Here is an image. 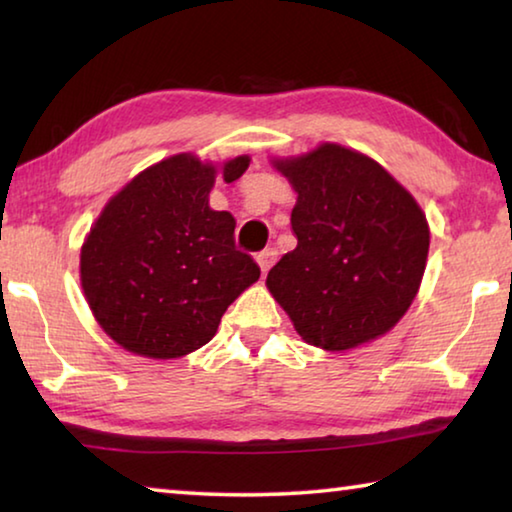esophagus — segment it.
Returning a JSON list of instances; mask_svg holds the SVG:
<instances>
[{
  "instance_id": "34e87169",
  "label": "esophagus",
  "mask_w": 512,
  "mask_h": 512,
  "mask_svg": "<svg viewBox=\"0 0 512 512\" xmlns=\"http://www.w3.org/2000/svg\"><path fill=\"white\" fill-rule=\"evenodd\" d=\"M275 259H277V248L273 246H268L262 250V253H257V264L262 268V273H266L268 268L275 264Z\"/></svg>"
}]
</instances>
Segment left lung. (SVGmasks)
Wrapping results in <instances>:
<instances>
[{"label":"left lung","instance_id":"8db88e82","mask_svg":"<svg viewBox=\"0 0 512 512\" xmlns=\"http://www.w3.org/2000/svg\"><path fill=\"white\" fill-rule=\"evenodd\" d=\"M273 164L298 192V246L268 271V291L316 348L341 352L386 334L427 266L420 205L381 164L341 144Z\"/></svg>","mask_w":512,"mask_h":512}]
</instances>
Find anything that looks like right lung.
Segmentation results:
<instances>
[{
  "mask_svg": "<svg viewBox=\"0 0 512 512\" xmlns=\"http://www.w3.org/2000/svg\"><path fill=\"white\" fill-rule=\"evenodd\" d=\"M250 158L221 167L225 183ZM216 167L171 155L103 207L81 248V284L97 323L121 348L176 359L212 341L232 302L259 280L235 246V219L210 207Z\"/></svg>",
  "mask_w": 512,
  "mask_h": 512,
  "instance_id": "add662e5",
  "label": "right lung"
}]
</instances>
